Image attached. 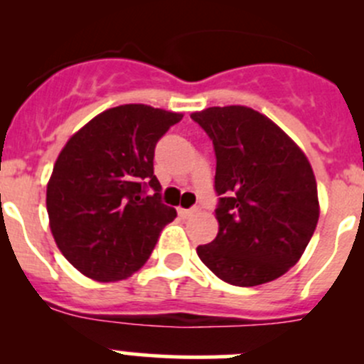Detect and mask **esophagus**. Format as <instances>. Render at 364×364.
I'll return each mask as SVG.
<instances>
[{"mask_svg":"<svg viewBox=\"0 0 364 364\" xmlns=\"http://www.w3.org/2000/svg\"><path fill=\"white\" fill-rule=\"evenodd\" d=\"M199 211V208H190V209H179V215L183 216V218H188V216H192L193 213Z\"/></svg>","mask_w":364,"mask_h":364,"instance_id":"34e87169","label":"esophagus"}]
</instances>
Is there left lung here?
I'll use <instances>...</instances> for the list:
<instances>
[{
    "label": "left lung",
    "instance_id": "1",
    "mask_svg": "<svg viewBox=\"0 0 364 364\" xmlns=\"http://www.w3.org/2000/svg\"><path fill=\"white\" fill-rule=\"evenodd\" d=\"M190 117L213 141L220 196L218 234L197 255L230 285L277 280L301 259L318 222L310 161L269 117L245 105Z\"/></svg>",
    "mask_w": 364,
    "mask_h": 364
}]
</instances>
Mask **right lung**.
Wrapping results in <instances>:
<instances>
[{
  "label": "right lung",
  "mask_w": 364,
  "mask_h": 364,
  "mask_svg": "<svg viewBox=\"0 0 364 364\" xmlns=\"http://www.w3.org/2000/svg\"><path fill=\"white\" fill-rule=\"evenodd\" d=\"M181 119L149 105H119L95 116L61 149L47 183L50 232L87 278L116 282L141 269L176 218L161 203L153 159L161 135Z\"/></svg>",
  "instance_id": "obj_1"
}]
</instances>
